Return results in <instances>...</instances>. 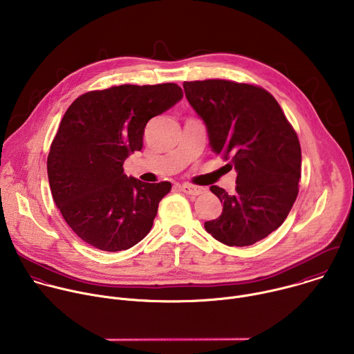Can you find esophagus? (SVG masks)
I'll list each match as a JSON object with an SVG mask.
<instances>
[{"instance_id":"esophagus-1","label":"esophagus","mask_w":354,"mask_h":354,"mask_svg":"<svg viewBox=\"0 0 354 354\" xmlns=\"http://www.w3.org/2000/svg\"><path fill=\"white\" fill-rule=\"evenodd\" d=\"M180 190L186 194H200L203 193L206 189L205 187H200V186H194V185H189V183H183L179 186Z\"/></svg>"}]
</instances>
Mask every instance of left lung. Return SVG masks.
I'll return each instance as SVG.
<instances>
[{
  "label": "left lung",
  "mask_w": 354,
  "mask_h": 354,
  "mask_svg": "<svg viewBox=\"0 0 354 354\" xmlns=\"http://www.w3.org/2000/svg\"><path fill=\"white\" fill-rule=\"evenodd\" d=\"M205 122L210 147L236 171L235 193L210 190L223 203L205 228L228 246H248L276 231L298 194L301 147L277 100L263 88L225 80L183 82Z\"/></svg>",
  "instance_id": "1"
}]
</instances>
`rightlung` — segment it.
Here are the masks:
<instances>
[{"mask_svg":"<svg viewBox=\"0 0 354 354\" xmlns=\"http://www.w3.org/2000/svg\"><path fill=\"white\" fill-rule=\"evenodd\" d=\"M182 96L172 82L126 84L86 92L67 109L50 147L47 175L56 206L84 242L118 252L149 232L172 186L127 178L123 162L141 151L148 120Z\"/></svg>","mask_w":354,"mask_h":354,"instance_id":"add662e5","label":"right lung"}]
</instances>
